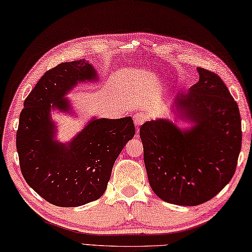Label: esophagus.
Segmentation results:
<instances>
[{
    "label": "esophagus",
    "mask_w": 252,
    "mask_h": 252,
    "mask_svg": "<svg viewBox=\"0 0 252 252\" xmlns=\"http://www.w3.org/2000/svg\"><path fill=\"white\" fill-rule=\"evenodd\" d=\"M133 121H134V124L137 126V133H138L139 127L142 125L144 122L147 121V115L144 111H138L133 114Z\"/></svg>",
    "instance_id": "obj_1"
}]
</instances>
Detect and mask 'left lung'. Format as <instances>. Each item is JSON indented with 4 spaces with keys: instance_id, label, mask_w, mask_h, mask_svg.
Returning a JSON list of instances; mask_svg holds the SVG:
<instances>
[{
    "instance_id": "1",
    "label": "left lung",
    "mask_w": 252,
    "mask_h": 252,
    "mask_svg": "<svg viewBox=\"0 0 252 252\" xmlns=\"http://www.w3.org/2000/svg\"><path fill=\"white\" fill-rule=\"evenodd\" d=\"M199 82L175 97V110L194 123L182 130L169 120L140 128L153 191L176 205L213 199L235 173L242 149V121L234 98L218 75L198 67Z\"/></svg>"
}]
</instances>
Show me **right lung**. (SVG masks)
Masks as SVG:
<instances>
[{
    "mask_svg": "<svg viewBox=\"0 0 252 252\" xmlns=\"http://www.w3.org/2000/svg\"><path fill=\"white\" fill-rule=\"evenodd\" d=\"M87 80L95 81L97 73L84 60L59 64L36 83L19 118L16 145L21 173L41 198L61 207L84 205L101 197L116 158L136 131L130 116L94 119L69 143L53 140L51 109L70 112L63 97Z\"/></svg>",
    "mask_w": 252,
    "mask_h": 252,
    "instance_id": "obj_1",
    "label": "right lung"
}]
</instances>
